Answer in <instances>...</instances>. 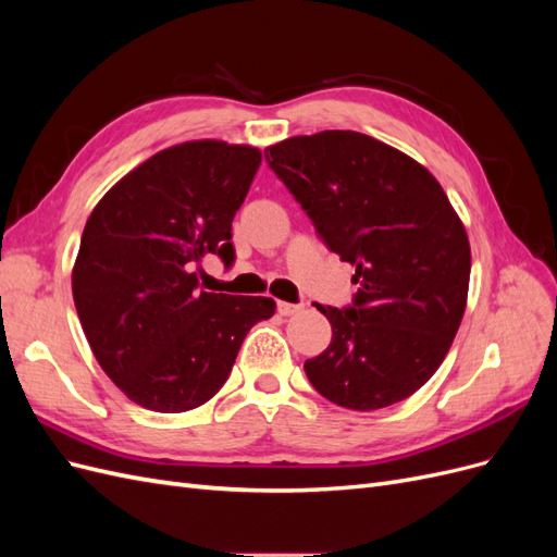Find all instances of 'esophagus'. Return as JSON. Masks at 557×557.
<instances>
[{
	"label": "esophagus",
	"instance_id": "esophagus-1",
	"mask_svg": "<svg viewBox=\"0 0 557 557\" xmlns=\"http://www.w3.org/2000/svg\"><path fill=\"white\" fill-rule=\"evenodd\" d=\"M276 309H278L281 315H295V313H299L301 309H305V305H290V301H278Z\"/></svg>",
	"mask_w": 557,
	"mask_h": 557
}]
</instances>
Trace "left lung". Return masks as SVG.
<instances>
[{
  "label": "left lung",
  "instance_id": "1",
  "mask_svg": "<svg viewBox=\"0 0 557 557\" xmlns=\"http://www.w3.org/2000/svg\"><path fill=\"white\" fill-rule=\"evenodd\" d=\"M318 237L356 267L344 309L315 305L332 342L305 372L325 399L374 411L440 369L467 307V232L436 178L360 132L327 129L264 150Z\"/></svg>",
  "mask_w": 557,
  "mask_h": 557
}]
</instances>
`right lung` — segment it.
Listing matches in <instances>:
<instances>
[{
  "mask_svg": "<svg viewBox=\"0 0 557 557\" xmlns=\"http://www.w3.org/2000/svg\"><path fill=\"white\" fill-rule=\"evenodd\" d=\"M260 150L188 141L160 150L99 199L72 274L74 305L107 376L144 409L190 411L227 381L274 299L197 288L193 269L234 262L232 221Z\"/></svg>",
  "mask_w": 557,
  "mask_h": 557,
  "instance_id": "add662e5",
  "label": "right lung"
}]
</instances>
